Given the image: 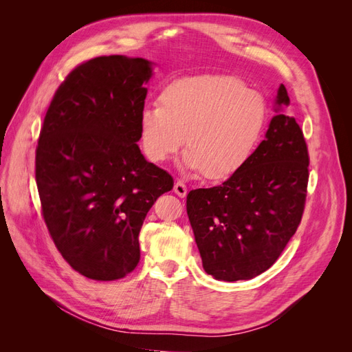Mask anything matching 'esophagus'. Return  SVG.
<instances>
[{"instance_id": "obj_1", "label": "esophagus", "mask_w": 352, "mask_h": 352, "mask_svg": "<svg viewBox=\"0 0 352 352\" xmlns=\"http://www.w3.org/2000/svg\"><path fill=\"white\" fill-rule=\"evenodd\" d=\"M173 190H175V194H176L177 197H180V198H185L186 194H188V188H186L184 180H176Z\"/></svg>"}]
</instances>
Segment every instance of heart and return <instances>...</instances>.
Wrapping results in <instances>:
<instances>
[{
  "mask_svg": "<svg viewBox=\"0 0 352 352\" xmlns=\"http://www.w3.org/2000/svg\"><path fill=\"white\" fill-rule=\"evenodd\" d=\"M267 119L263 95L236 78L223 74L184 78L160 95V107H145L140 117L144 153L164 163L188 145L182 166L210 179L233 175L247 163Z\"/></svg>",
  "mask_w": 352,
  "mask_h": 352,
  "instance_id": "b5f03b06",
  "label": "heart"
}]
</instances>
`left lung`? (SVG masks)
I'll use <instances>...</instances> for the list:
<instances>
[{
	"label": "left lung",
	"instance_id": "8db88e82",
	"mask_svg": "<svg viewBox=\"0 0 352 352\" xmlns=\"http://www.w3.org/2000/svg\"><path fill=\"white\" fill-rule=\"evenodd\" d=\"M280 85L264 141L238 172L212 188L190 190L186 211L202 267L236 282L270 269L300 225L307 197L308 151Z\"/></svg>",
	"mask_w": 352,
	"mask_h": 352
}]
</instances>
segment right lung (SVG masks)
Here are the masks:
<instances>
[{"label":"right lung","mask_w":352,"mask_h":352,"mask_svg":"<svg viewBox=\"0 0 352 352\" xmlns=\"http://www.w3.org/2000/svg\"><path fill=\"white\" fill-rule=\"evenodd\" d=\"M153 63L92 58L60 85L36 146L42 214L57 250L94 280H116L141 258L140 232L173 177L138 141Z\"/></svg>","instance_id":"1"}]
</instances>
